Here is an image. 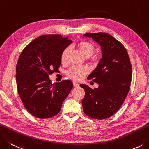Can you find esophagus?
<instances>
[{
    "instance_id": "34e87169",
    "label": "esophagus",
    "mask_w": 149,
    "mask_h": 149,
    "mask_svg": "<svg viewBox=\"0 0 149 149\" xmlns=\"http://www.w3.org/2000/svg\"><path fill=\"white\" fill-rule=\"evenodd\" d=\"M73 86H74V87H76V88H77V87L79 86V84H78L77 82H73Z\"/></svg>"
}]
</instances>
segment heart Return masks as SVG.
Returning a JSON list of instances; mask_svg holds the SVG:
<instances>
[{"mask_svg":"<svg viewBox=\"0 0 149 149\" xmlns=\"http://www.w3.org/2000/svg\"><path fill=\"white\" fill-rule=\"evenodd\" d=\"M78 46L82 54L86 56H89L95 51V46L91 42L86 40L80 41L78 43ZM69 52V47H67L63 49L61 54V60L62 62H65L67 60ZM93 60H96V56H93L92 57ZM89 69L86 66H73L70 68L67 74L68 77L72 80L76 81H80L82 80L84 77L88 73Z\"/></svg>","mask_w":149,"mask_h":149,"instance_id":"b5f03b06","label":"heart"}]
</instances>
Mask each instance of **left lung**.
I'll use <instances>...</instances> for the list:
<instances>
[{"label":"left lung","mask_w":149,"mask_h":149,"mask_svg":"<svg viewBox=\"0 0 149 149\" xmlns=\"http://www.w3.org/2000/svg\"><path fill=\"white\" fill-rule=\"evenodd\" d=\"M84 36L91 38L100 45L102 58L88 77L99 84V88L80 85L85 91L83 110L91 118L104 119L117 111L127 96L132 65L127 49L113 36L105 32L87 33Z\"/></svg>","instance_id":"1"}]
</instances>
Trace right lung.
<instances>
[{
	"mask_svg": "<svg viewBox=\"0 0 149 149\" xmlns=\"http://www.w3.org/2000/svg\"><path fill=\"white\" fill-rule=\"evenodd\" d=\"M71 42L60 34L43 35L21 53L16 66L18 93L25 108L36 117L47 119L57 115L72 88L71 80L52 84L49 78L58 70L61 52Z\"/></svg>",
	"mask_w": 149,
	"mask_h": 149,
	"instance_id": "obj_1",
	"label": "right lung"
}]
</instances>
